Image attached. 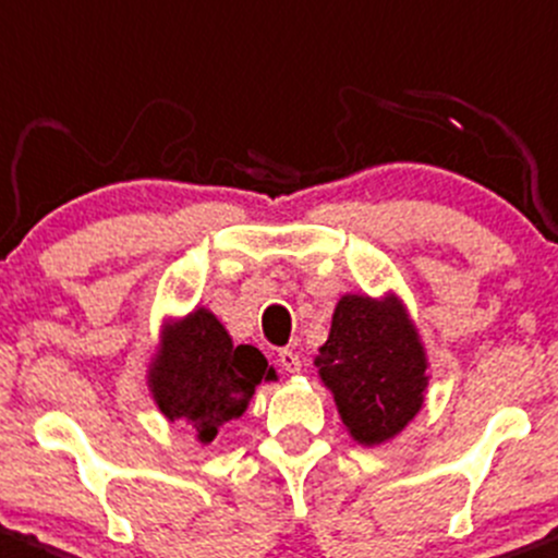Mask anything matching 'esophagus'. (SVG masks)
I'll use <instances>...</instances> for the list:
<instances>
[{
    "mask_svg": "<svg viewBox=\"0 0 558 558\" xmlns=\"http://www.w3.org/2000/svg\"><path fill=\"white\" fill-rule=\"evenodd\" d=\"M279 365L284 367L287 373H298L301 371V357H298V352H292V349H279Z\"/></svg>",
    "mask_w": 558,
    "mask_h": 558,
    "instance_id": "obj_1",
    "label": "esophagus"
}]
</instances>
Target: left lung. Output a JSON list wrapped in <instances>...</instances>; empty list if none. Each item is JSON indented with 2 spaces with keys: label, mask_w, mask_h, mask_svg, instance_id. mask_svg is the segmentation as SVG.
Returning a JSON list of instances; mask_svg holds the SVG:
<instances>
[{
  "label": "left lung",
  "mask_w": 558,
  "mask_h": 558,
  "mask_svg": "<svg viewBox=\"0 0 558 558\" xmlns=\"http://www.w3.org/2000/svg\"><path fill=\"white\" fill-rule=\"evenodd\" d=\"M314 365L349 435L363 446L403 433L424 403L427 354L395 295H343Z\"/></svg>",
  "instance_id": "left-lung-1"
}]
</instances>
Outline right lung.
Masks as SVG:
<instances>
[{"instance_id": "1", "label": "right lung", "mask_w": 558, "mask_h": 558, "mask_svg": "<svg viewBox=\"0 0 558 558\" xmlns=\"http://www.w3.org/2000/svg\"><path fill=\"white\" fill-rule=\"evenodd\" d=\"M277 373L250 343H233L209 308L169 322L150 365V392L169 422H185L201 444H211L222 427L250 405L260 381Z\"/></svg>"}]
</instances>
